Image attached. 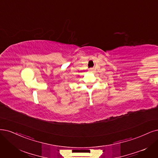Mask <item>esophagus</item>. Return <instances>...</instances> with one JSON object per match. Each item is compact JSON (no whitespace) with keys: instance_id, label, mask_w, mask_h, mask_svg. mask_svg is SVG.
Instances as JSON below:
<instances>
[{"instance_id":"1","label":"esophagus","mask_w":158,"mask_h":158,"mask_svg":"<svg viewBox=\"0 0 158 158\" xmlns=\"http://www.w3.org/2000/svg\"><path fill=\"white\" fill-rule=\"evenodd\" d=\"M89 70L90 72H93L94 70V69L93 68H91V69H89Z\"/></svg>"}]
</instances>
